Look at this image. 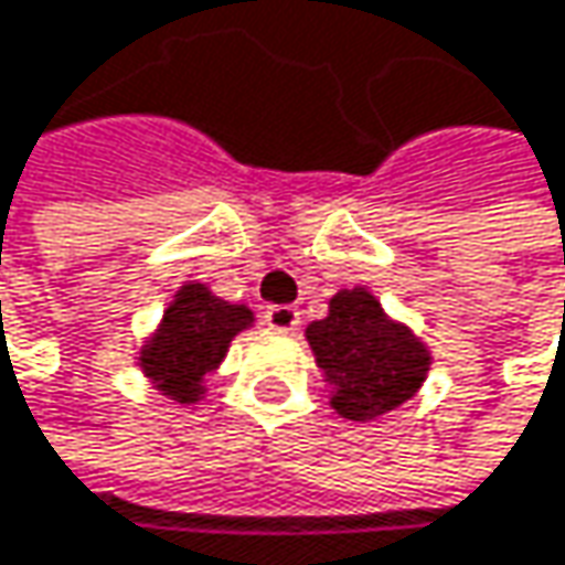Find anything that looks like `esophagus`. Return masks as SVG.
<instances>
[{
  "label": "esophagus",
  "mask_w": 565,
  "mask_h": 565,
  "mask_svg": "<svg viewBox=\"0 0 565 565\" xmlns=\"http://www.w3.org/2000/svg\"><path fill=\"white\" fill-rule=\"evenodd\" d=\"M264 324H267L270 331L291 334V331H298V324H301V311H298L295 305H270V308L264 311Z\"/></svg>",
  "instance_id": "esophagus-1"
}]
</instances>
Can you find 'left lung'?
Returning <instances> with one entry per match:
<instances>
[{"mask_svg":"<svg viewBox=\"0 0 565 565\" xmlns=\"http://www.w3.org/2000/svg\"><path fill=\"white\" fill-rule=\"evenodd\" d=\"M308 344L331 384V407L348 420H374L411 401L430 371L427 344L387 318L367 288L331 298L324 321L308 324Z\"/></svg>","mask_w":565,"mask_h":565,"instance_id":"obj_1","label":"left lung"}]
</instances>
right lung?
<instances>
[{
	"label": "right lung",
	"mask_w": 565,
	"mask_h": 565,
	"mask_svg": "<svg viewBox=\"0 0 565 565\" xmlns=\"http://www.w3.org/2000/svg\"><path fill=\"white\" fill-rule=\"evenodd\" d=\"M254 324L250 308L214 298L204 285H184L158 331L141 344V374L178 404L204 397V377L217 371L231 341Z\"/></svg>",
	"instance_id": "add662e5"
}]
</instances>
